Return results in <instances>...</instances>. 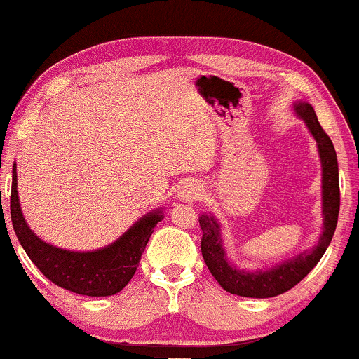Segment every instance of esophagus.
I'll use <instances>...</instances> for the list:
<instances>
[{"label": "esophagus", "instance_id": "34e87169", "mask_svg": "<svg viewBox=\"0 0 359 359\" xmlns=\"http://www.w3.org/2000/svg\"><path fill=\"white\" fill-rule=\"evenodd\" d=\"M201 194V186L198 182H186L179 191V198L186 203H191V201L198 199V196Z\"/></svg>", "mask_w": 359, "mask_h": 359}]
</instances>
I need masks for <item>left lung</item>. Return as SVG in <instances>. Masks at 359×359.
<instances>
[{
  "instance_id": "1",
  "label": "left lung",
  "mask_w": 359,
  "mask_h": 359,
  "mask_svg": "<svg viewBox=\"0 0 359 359\" xmlns=\"http://www.w3.org/2000/svg\"><path fill=\"white\" fill-rule=\"evenodd\" d=\"M294 112L300 119L305 121L306 128L317 141L318 155L322 163V215H324V230H322L318 243L312 250L298 254L297 257L288 259L279 266L266 271H243L237 269L226 257L223 247L222 230L219 223L212 216L203 215L199 218L203 238H201V252L208 269L215 276L216 281L224 291L231 294L247 298H271L297 286L310 271L317 266L324 252L329 247L330 240L337 226L339 216V168H337V156L332 141L325 135L322 126L318 124L315 110L306 102H297Z\"/></svg>"
}]
</instances>
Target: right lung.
Returning a JSON list of instances; mask_svg holds the SVG:
<instances>
[{
	"label": "right lung",
	"instance_id": "add662e5",
	"mask_svg": "<svg viewBox=\"0 0 359 359\" xmlns=\"http://www.w3.org/2000/svg\"><path fill=\"white\" fill-rule=\"evenodd\" d=\"M10 211L20 245L27 252L30 261L39 267V271L54 285L85 297H110L119 293L135 276L153 228L163 218L160 210L141 216L124 235L104 249L92 252L59 249L39 238L23 218V212L20 210L15 165Z\"/></svg>",
	"mask_w": 359,
	"mask_h": 359
}]
</instances>
